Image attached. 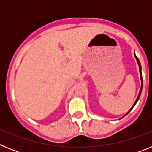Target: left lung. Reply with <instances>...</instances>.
Listing matches in <instances>:
<instances>
[{
	"label": "left lung",
	"mask_w": 152,
	"mask_h": 152,
	"mask_svg": "<svg viewBox=\"0 0 152 152\" xmlns=\"http://www.w3.org/2000/svg\"><path fill=\"white\" fill-rule=\"evenodd\" d=\"M134 56H135V58H136V61H137V62H138V64H139V71H140V77H141V80H142V73H141V70H142V68H141V64H140V61H139V58H138V57H137L136 56H135V54H134ZM142 86H141V89H140V91H139V95H138V97H137V99H136V100H135V103H134L133 104V106H132V107H131V109H130L129 110V112L127 113L126 114V115H127V114L129 113L130 112V111L132 110V109L134 107H135V103H137V101H138V100H139V97H140V95H141V93H142ZM126 115H125V116H126ZM123 118V117H122Z\"/></svg>",
	"instance_id": "1"
}]
</instances>
